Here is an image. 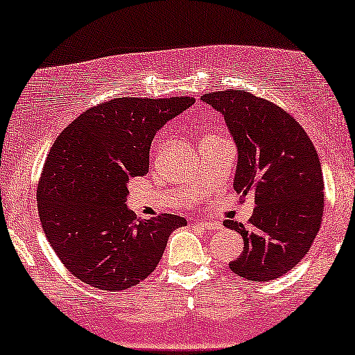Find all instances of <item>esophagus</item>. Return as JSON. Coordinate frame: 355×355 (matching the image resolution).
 <instances>
[{
    "label": "esophagus",
    "instance_id": "esophagus-1",
    "mask_svg": "<svg viewBox=\"0 0 355 355\" xmlns=\"http://www.w3.org/2000/svg\"><path fill=\"white\" fill-rule=\"evenodd\" d=\"M193 223H195L196 226H200V228L208 230V232H215V230L220 228V225L215 223V221H203V220L200 221V220H195Z\"/></svg>",
    "mask_w": 355,
    "mask_h": 355
}]
</instances>
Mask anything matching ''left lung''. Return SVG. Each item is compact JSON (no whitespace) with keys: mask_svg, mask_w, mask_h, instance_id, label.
Segmentation results:
<instances>
[{"mask_svg":"<svg viewBox=\"0 0 355 355\" xmlns=\"http://www.w3.org/2000/svg\"><path fill=\"white\" fill-rule=\"evenodd\" d=\"M202 101L225 117L238 147L234 190L253 196L250 228L225 226L245 248L230 270L248 281L276 279L304 258L321 228L324 178L313 142L293 115L245 91L205 94Z\"/></svg>","mask_w":355,"mask_h":355,"instance_id":"left-lung-1","label":"left lung"}]
</instances>
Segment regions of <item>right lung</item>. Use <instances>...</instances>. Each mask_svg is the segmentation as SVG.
<instances>
[{
	"instance_id": "1",
	"label": "right lung",
	"mask_w": 355,
	"mask_h": 355,
	"mask_svg": "<svg viewBox=\"0 0 355 355\" xmlns=\"http://www.w3.org/2000/svg\"><path fill=\"white\" fill-rule=\"evenodd\" d=\"M193 97H119L87 109L59 134L37 183V211L49 245L72 276L122 291L155 270L182 216L140 220L127 208L129 180L148 172L157 130Z\"/></svg>"
}]
</instances>
